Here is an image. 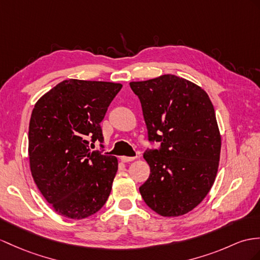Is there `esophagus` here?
<instances>
[{
  "instance_id": "obj_1",
  "label": "esophagus",
  "mask_w": 260,
  "mask_h": 260,
  "mask_svg": "<svg viewBox=\"0 0 260 260\" xmlns=\"http://www.w3.org/2000/svg\"><path fill=\"white\" fill-rule=\"evenodd\" d=\"M136 159V156H121L120 157V160H121L122 162H131V161H134Z\"/></svg>"
}]
</instances>
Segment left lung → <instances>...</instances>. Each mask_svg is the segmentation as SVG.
<instances>
[{"mask_svg":"<svg viewBox=\"0 0 260 260\" xmlns=\"http://www.w3.org/2000/svg\"><path fill=\"white\" fill-rule=\"evenodd\" d=\"M140 99L150 142L143 157L149 179L139 191L151 210L181 216L204 200L214 184L220 154V135L208 94L175 75L132 81Z\"/></svg>","mask_w":260,"mask_h":260,"instance_id":"1","label":"left lung"}]
</instances>
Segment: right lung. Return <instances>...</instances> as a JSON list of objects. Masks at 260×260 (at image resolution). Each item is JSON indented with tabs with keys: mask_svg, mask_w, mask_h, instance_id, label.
Instances as JSON below:
<instances>
[{
	"mask_svg": "<svg viewBox=\"0 0 260 260\" xmlns=\"http://www.w3.org/2000/svg\"><path fill=\"white\" fill-rule=\"evenodd\" d=\"M121 88L108 81L64 80L44 94L31 111V176L61 216L86 218L109 198L118 160L90 151L89 145L104 142L100 122Z\"/></svg>",
	"mask_w": 260,
	"mask_h": 260,
	"instance_id": "add662e5",
	"label": "right lung"
}]
</instances>
